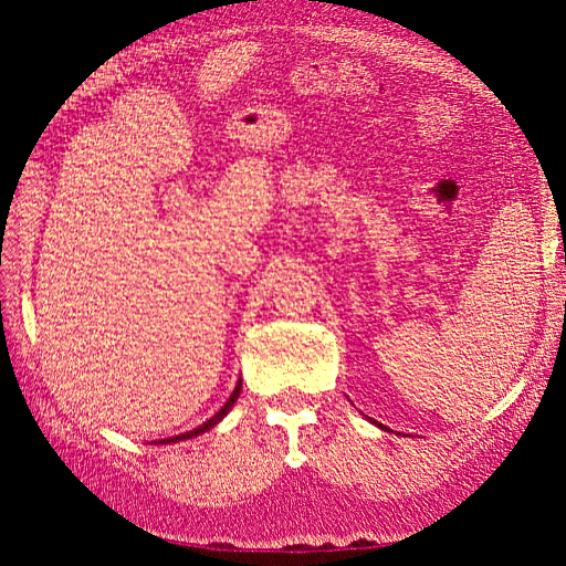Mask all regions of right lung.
I'll return each mask as SVG.
<instances>
[{"label":"right lung","instance_id":"obj_1","mask_svg":"<svg viewBox=\"0 0 566 566\" xmlns=\"http://www.w3.org/2000/svg\"><path fill=\"white\" fill-rule=\"evenodd\" d=\"M238 394H241V382H238L235 385V389H233V394H231V397H229V401L224 403V408H221L219 410V413L214 416V418H210L208 422H202L200 427H196V430H191V432H186V434H179V437H172V439H163L160 443H169V441H184V439H193V437H198V434H202V432H208V430H212V427L221 420V418H224L227 413H229V410H231V406L235 403V399H238Z\"/></svg>","mask_w":566,"mask_h":566}]
</instances>
